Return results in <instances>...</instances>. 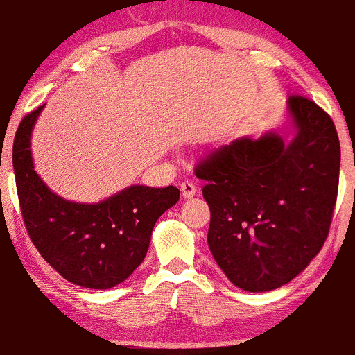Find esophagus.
Segmentation results:
<instances>
[{
    "mask_svg": "<svg viewBox=\"0 0 355 355\" xmlns=\"http://www.w3.org/2000/svg\"><path fill=\"white\" fill-rule=\"evenodd\" d=\"M180 190H182L183 197H185V198H191L195 193H197V185H195L193 182L185 180V182H182Z\"/></svg>",
    "mask_w": 355,
    "mask_h": 355,
    "instance_id": "1",
    "label": "esophagus"
}]
</instances>
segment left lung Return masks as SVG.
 Instances as JSON below:
<instances>
[{"instance_id":"1","label":"left lung","mask_w":355,"mask_h":355,"mask_svg":"<svg viewBox=\"0 0 355 355\" xmlns=\"http://www.w3.org/2000/svg\"><path fill=\"white\" fill-rule=\"evenodd\" d=\"M295 137L239 138L195 166L210 207L209 247L227 279L247 292L291 282L324 247L339 190L336 125L315 101H287Z\"/></svg>"}]
</instances>
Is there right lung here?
Returning <instances> with one entry per match:
<instances>
[{"label": "right lung", "instance_id": "obj_1", "mask_svg": "<svg viewBox=\"0 0 355 355\" xmlns=\"http://www.w3.org/2000/svg\"><path fill=\"white\" fill-rule=\"evenodd\" d=\"M43 107L28 113L13 144L19 209L31 242L61 277L87 288L121 284L144 262L160 215L180 198V190L132 185L100 203L58 197L35 172L31 130Z\"/></svg>", "mask_w": 355, "mask_h": 355}]
</instances>
